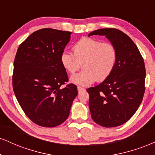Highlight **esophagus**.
<instances>
[{
    "label": "esophagus",
    "instance_id": "esophagus-1",
    "mask_svg": "<svg viewBox=\"0 0 155 155\" xmlns=\"http://www.w3.org/2000/svg\"><path fill=\"white\" fill-rule=\"evenodd\" d=\"M77 90H78V91H79V92H81V91H84V90L85 89L83 88V87H81L78 86L77 87Z\"/></svg>",
    "mask_w": 155,
    "mask_h": 155
}]
</instances>
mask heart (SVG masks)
I'll return each mask as SVG.
<instances>
[{
  "label": "heart",
  "mask_w": 155,
  "mask_h": 155,
  "mask_svg": "<svg viewBox=\"0 0 155 155\" xmlns=\"http://www.w3.org/2000/svg\"><path fill=\"white\" fill-rule=\"evenodd\" d=\"M72 50L74 54L62 52L60 63L71 74H75L82 65L83 70L71 79L76 84L87 86L95 81H104L116 67L118 53L116 47L110 42L82 38L74 44Z\"/></svg>",
  "instance_id": "1"
}]
</instances>
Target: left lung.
<instances>
[{
  "instance_id": "1",
  "label": "left lung",
  "mask_w": 155,
  "mask_h": 155,
  "mask_svg": "<svg viewBox=\"0 0 155 155\" xmlns=\"http://www.w3.org/2000/svg\"><path fill=\"white\" fill-rule=\"evenodd\" d=\"M105 35L115 46L118 59L114 70L106 80L87 91L92 119L105 127L125 123L133 116L145 92L144 61L137 46L127 35L116 28L92 31Z\"/></svg>"
}]
</instances>
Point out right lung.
I'll list each match as a JSON object with an SVG mask.
<instances>
[{
	"mask_svg": "<svg viewBox=\"0 0 155 155\" xmlns=\"http://www.w3.org/2000/svg\"><path fill=\"white\" fill-rule=\"evenodd\" d=\"M71 32L51 28L35 31L19 45L14 62L12 85L21 108L32 122L53 127L66 120L77 95L68 81L60 55Z\"/></svg>",
	"mask_w": 155,
	"mask_h": 155,
	"instance_id": "right-lung-1",
	"label": "right lung"
}]
</instances>
